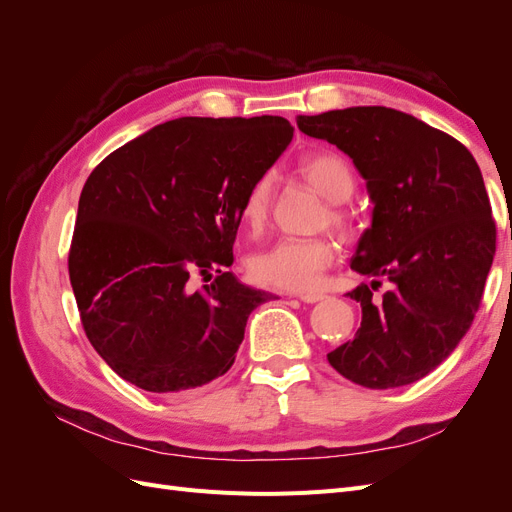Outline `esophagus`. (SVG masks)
Listing matches in <instances>:
<instances>
[{
  "instance_id": "34e87169",
  "label": "esophagus",
  "mask_w": 512,
  "mask_h": 512,
  "mask_svg": "<svg viewBox=\"0 0 512 512\" xmlns=\"http://www.w3.org/2000/svg\"><path fill=\"white\" fill-rule=\"evenodd\" d=\"M292 297L301 299L303 303H318L324 299V294L322 292H299V294H292Z\"/></svg>"
}]
</instances>
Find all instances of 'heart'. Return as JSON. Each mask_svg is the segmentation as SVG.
Here are the masks:
<instances>
[{"instance_id":"obj_1","label":"heart","mask_w":512,"mask_h":512,"mask_svg":"<svg viewBox=\"0 0 512 512\" xmlns=\"http://www.w3.org/2000/svg\"><path fill=\"white\" fill-rule=\"evenodd\" d=\"M299 173L320 196L331 203L327 213L329 222L344 235L352 232V218L342 207V203L352 196L356 185L350 164L337 153L320 151L309 153L301 160ZM271 192L273 179L269 175L258 177L252 183V188L247 190L241 203V220L247 228L258 230L265 226L271 207ZM335 258L337 247L329 237H286L267 247V250L258 252L250 260V271L265 286L309 292L322 284V277L333 267Z\"/></svg>"}]
</instances>
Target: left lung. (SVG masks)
Wrapping results in <instances>:
<instances>
[{"instance_id":"1","label":"left lung","mask_w":512,"mask_h":512,"mask_svg":"<svg viewBox=\"0 0 512 512\" xmlns=\"http://www.w3.org/2000/svg\"><path fill=\"white\" fill-rule=\"evenodd\" d=\"M303 134L342 149L374 203L350 267L371 286L354 339L327 354L333 369L367 389L425 378L468 333L495 254L483 175L453 136L386 106L299 115ZM380 279L390 290L378 300Z\"/></svg>"}]
</instances>
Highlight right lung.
<instances>
[{"instance_id": "right-lung-1", "label": "right lung", "mask_w": 512, "mask_h": 512, "mask_svg": "<svg viewBox=\"0 0 512 512\" xmlns=\"http://www.w3.org/2000/svg\"><path fill=\"white\" fill-rule=\"evenodd\" d=\"M292 132L273 115L181 117L94 168L68 271L87 339L117 376L164 395L203 386L235 363L247 318L273 299L228 271L241 203ZM194 274L210 284L194 291Z\"/></svg>"}]
</instances>
